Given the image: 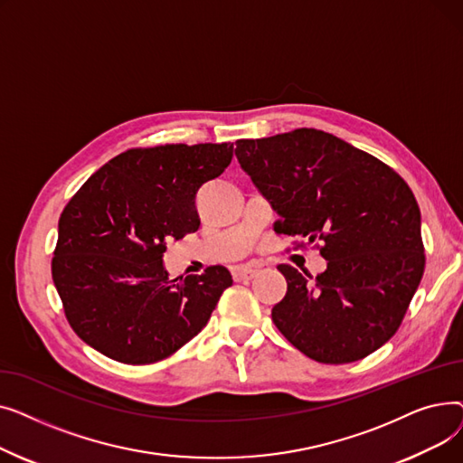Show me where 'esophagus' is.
<instances>
[{"mask_svg":"<svg viewBox=\"0 0 463 463\" xmlns=\"http://www.w3.org/2000/svg\"><path fill=\"white\" fill-rule=\"evenodd\" d=\"M262 269V264H250V266H236V269L232 270V278L236 281H248V279H253Z\"/></svg>","mask_w":463,"mask_h":463,"instance_id":"obj_1","label":"esophagus"}]
</instances>
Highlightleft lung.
<instances>
[{
  "label": "left lung",
  "mask_w": 463,
  "mask_h": 463,
  "mask_svg": "<svg viewBox=\"0 0 463 463\" xmlns=\"http://www.w3.org/2000/svg\"><path fill=\"white\" fill-rule=\"evenodd\" d=\"M236 157L279 215L278 234L323 240L326 270L281 264L278 330L306 356L347 364L391 339L424 274L420 210L400 175L319 129L238 140Z\"/></svg>",
  "instance_id": "obj_1"
}]
</instances>
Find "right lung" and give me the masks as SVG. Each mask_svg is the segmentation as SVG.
Here are the masks:
<instances>
[{
  "label": "right lung",
  "mask_w": 463,
  "mask_h": 463,
  "mask_svg": "<svg viewBox=\"0 0 463 463\" xmlns=\"http://www.w3.org/2000/svg\"><path fill=\"white\" fill-rule=\"evenodd\" d=\"M234 144H165L103 165L65 206L52 279L67 321L95 351L152 364L184 347L232 285L225 266L168 279L170 240L199 231V189L225 173Z\"/></svg>",
  "instance_id": "add662e5"
}]
</instances>
